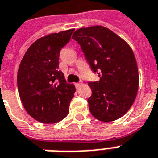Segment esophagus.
<instances>
[{
  "instance_id": "obj_1",
  "label": "esophagus",
  "mask_w": 158,
  "mask_h": 158,
  "mask_svg": "<svg viewBox=\"0 0 158 158\" xmlns=\"http://www.w3.org/2000/svg\"><path fill=\"white\" fill-rule=\"evenodd\" d=\"M81 84H82L81 83H75V86L76 88H79V87L81 86Z\"/></svg>"
}]
</instances>
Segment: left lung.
<instances>
[{"mask_svg":"<svg viewBox=\"0 0 158 158\" xmlns=\"http://www.w3.org/2000/svg\"><path fill=\"white\" fill-rule=\"evenodd\" d=\"M72 38L100 78L88 83L92 92L87 99L91 115L103 122L118 120L130 109L138 90V68L132 48L102 26L80 28Z\"/></svg>","mask_w":158,"mask_h":158,"instance_id":"left-lung-1","label":"left lung"}]
</instances>
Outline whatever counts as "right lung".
<instances>
[{"mask_svg": "<svg viewBox=\"0 0 158 158\" xmlns=\"http://www.w3.org/2000/svg\"><path fill=\"white\" fill-rule=\"evenodd\" d=\"M74 29L38 38L22 58L18 71L20 99L27 113L37 121L54 124L68 115L75 92L59 71V52L70 41Z\"/></svg>", "mask_w": 158, "mask_h": 158, "instance_id": "add662e5", "label": "right lung"}]
</instances>
